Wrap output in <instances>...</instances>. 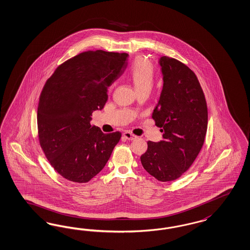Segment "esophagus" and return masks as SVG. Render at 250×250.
<instances>
[{
	"instance_id": "1",
	"label": "esophagus",
	"mask_w": 250,
	"mask_h": 250,
	"mask_svg": "<svg viewBox=\"0 0 250 250\" xmlns=\"http://www.w3.org/2000/svg\"><path fill=\"white\" fill-rule=\"evenodd\" d=\"M122 136H123L124 139H126V140H129V141H132V140H134V139L136 138V136H135L134 134H132L131 132H128V131H127V132H124Z\"/></svg>"
}]
</instances>
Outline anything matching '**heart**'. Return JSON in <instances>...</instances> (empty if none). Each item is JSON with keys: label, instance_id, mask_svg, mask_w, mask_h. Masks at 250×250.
Wrapping results in <instances>:
<instances>
[{"label": "heart", "instance_id": "1", "mask_svg": "<svg viewBox=\"0 0 250 250\" xmlns=\"http://www.w3.org/2000/svg\"><path fill=\"white\" fill-rule=\"evenodd\" d=\"M127 76L133 83L136 91L151 90L155 79V71L153 63L144 57H138L130 64Z\"/></svg>", "mask_w": 250, "mask_h": 250}]
</instances>
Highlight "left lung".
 Listing matches in <instances>:
<instances>
[{"instance_id":"obj_1","label":"left lung","mask_w":250,"mask_h":250,"mask_svg":"<svg viewBox=\"0 0 250 250\" xmlns=\"http://www.w3.org/2000/svg\"><path fill=\"white\" fill-rule=\"evenodd\" d=\"M159 64L164 84L152 118L161 128L163 140L149 141L141 162L151 176L167 182L181 177L200 153L208 109L200 82L188 66L167 56L160 58Z\"/></svg>"}]
</instances>
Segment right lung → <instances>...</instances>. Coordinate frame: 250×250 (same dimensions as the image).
I'll return each mask as SVG.
<instances>
[{"instance_id":"1","label":"right lung","mask_w":250,"mask_h":250,"mask_svg":"<svg viewBox=\"0 0 250 250\" xmlns=\"http://www.w3.org/2000/svg\"><path fill=\"white\" fill-rule=\"evenodd\" d=\"M128 54L88 50L60 65L46 82L38 106L40 145L66 179L88 182L104 168L121 133L105 134L91 116L107 101V88L128 65Z\"/></svg>"}]
</instances>
